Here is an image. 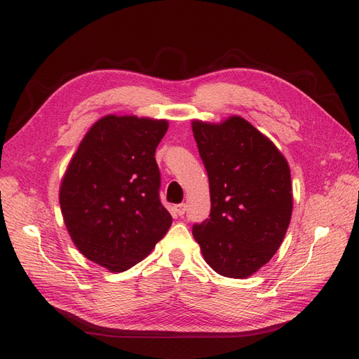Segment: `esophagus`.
<instances>
[{"instance_id": "34e87169", "label": "esophagus", "mask_w": 359, "mask_h": 359, "mask_svg": "<svg viewBox=\"0 0 359 359\" xmlns=\"http://www.w3.org/2000/svg\"><path fill=\"white\" fill-rule=\"evenodd\" d=\"M186 210H187V205H186V203H178V205H175V211H177V214H178L180 217H182L184 214H186Z\"/></svg>"}]
</instances>
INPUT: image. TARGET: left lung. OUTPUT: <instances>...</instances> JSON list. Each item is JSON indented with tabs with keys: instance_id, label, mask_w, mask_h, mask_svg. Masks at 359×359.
<instances>
[{
	"instance_id": "8db88e82",
	"label": "left lung",
	"mask_w": 359,
	"mask_h": 359,
	"mask_svg": "<svg viewBox=\"0 0 359 359\" xmlns=\"http://www.w3.org/2000/svg\"><path fill=\"white\" fill-rule=\"evenodd\" d=\"M191 128L211 196L210 219L193 224V236L215 273L245 278L283 243L293 205L289 165L241 116L193 121Z\"/></svg>"
}]
</instances>
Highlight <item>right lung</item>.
<instances>
[{
	"instance_id": "obj_1",
	"label": "right lung",
	"mask_w": 359,
	"mask_h": 359,
	"mask_svg": "<svg viewBox=\"0 0 359 359\" xmlns=\"http://www.w3.org/2000/svg\"><path fill=\"white\" fill-rule=\"evenodd\" d=\"M168 127L165 119L103 116L62 178L60 205L74 245L114 273L147 257L172 224L154 157Z\"/></svg>"
}]
</instances>
